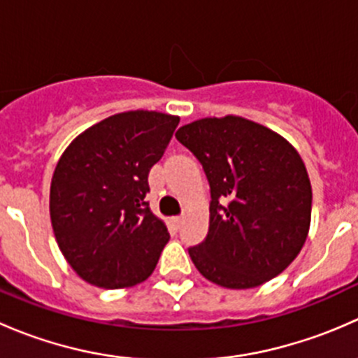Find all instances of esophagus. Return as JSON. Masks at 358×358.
I'll return each mask as SVG.
<instances>
[{
  "mask_svg": "<svg viewBox=\"0 0 358 358\" xmlns=\"http://www.w3.org/2000/svg\"><path fill=\"white\" fill-rule=\"evenodd\" d=\"M183 218H185V216H175V218H171V223L176 227V229H180V225L183 223Z\"/></svg>",
  "mask_w": 358,
  "mask_h": 358,
  "instance_id": "obj_1",
  "label": "esophagus"
}]
</instances>
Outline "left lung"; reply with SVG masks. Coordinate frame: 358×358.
I'll use <instances>...</instances> for the list:
<instances>
[{
	"mask_svg": "<svg viewBox=\"0 0 358 358\" xmlns=\"http://www.w3.org/2000/svg\"><path fill=\"white\" fill-rule=\"evenodd\" d=\"M176 140L202 164L211 189L209 230L189 249L202 275L229 289L265 284L305 244L312 185L294 147L239 115L182 126Z\"/></svg>",
	"mask_w": 358,
	"mask_h": 358,
	"instance_id": "8db88e82",
	"label": "left lung"
}]
</instances>
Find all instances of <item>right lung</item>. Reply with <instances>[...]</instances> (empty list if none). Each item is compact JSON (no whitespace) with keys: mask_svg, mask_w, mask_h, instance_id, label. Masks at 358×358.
<instances>
[{"mask_svg":"<svg viewBox=\"0 0 358 358\" xmlns=\"http://www.w3.org/2000/svg\"><path fill=\"white\" fill-rule=\"evenodd\" d=\"M178 115L114 114L76 136L57 162L50 218L60 251L86 282L103 289L149 279L169 241L149 209V171L162 157Z\"/></svg>","mask_w":358,"mask_h":358,"instance_id":"1","label":"right lung"}]
</instances>
